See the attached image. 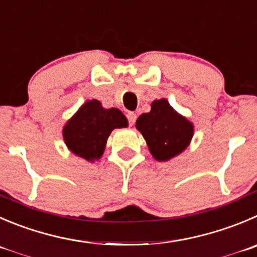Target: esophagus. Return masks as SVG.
I'll list each match as a JSON object with an SVG mask.
<instances>
[{
	"instance_id": "34e87169",
	"label": "esophagus",
	"mask_w": 257,
	"mask_h": 257,
	"mask_svg": "<svg viewBox=\"0 0 257 257\" xmlns=\"http://www.w3.org/2000/svg\"><path fill=\"white\" fill-rule=\"evenodd\" d=\"M127 119H128L130 126H133L136 121V113H134V112H128V113H127Z\"/></svg>"
}]
</instances>
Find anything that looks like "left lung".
Segmentation results:
<instances>
[{"mask_svg":"<svg viewBox=\"0 0 257 257\" xmlns=\"http://www.w3.org/2000/svg\"><path fill=\"white\" fill-rule=\"evenodd\" d=\"M136 128L158 161H168L182 154L194 135V124L165 98L153 101L150 112L139 116Z\"/></svg>","mask_w":257,"mask_h":257,"instance_id":"obj_1","label":"left lung"}]
</instances>
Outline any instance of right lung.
I'll list each match as a JSON object with an SVG mask.
<instances>
[{
	"label": "right lung",
	"instance_id": "1",
	"mask_svg": "<svg viewBox=\"0 0 257 257\" xmlns=\"http://www.w3.org/2000/svg\"><path fill=\"white\" fill-rule=\"evenodd\" d=\"M127 126L128 121L118 108H104L98 99H90L65 122L63 139L70 153L93 163L103 155L112 131Z\"/></svg>",
	"mask_w": 257,
	"mask_h": 257
}]
</instances>
